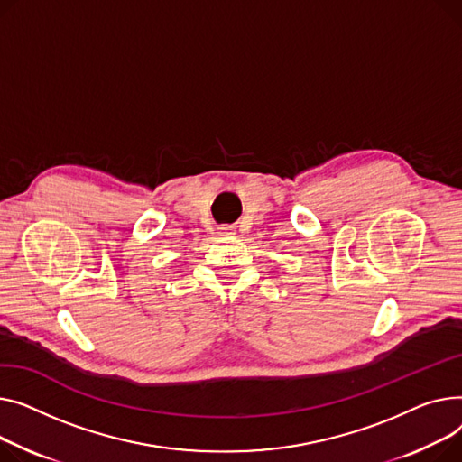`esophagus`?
<instances>
[{
	"label": "esophagus",
	"mask_w": 462,
	"mask_h": 462,
	"mask_svg": "<svg viewBox=\"0 0 462 462\" xmlns=\"http://www.w3.org/2000/svg\"><path fill=\"white\" fill-rule=\"evenodd\" d=\"M220 235L222 236H231V235H235V229L233 227H220Z\"/></svg>",
	"instance_id": "34e87169"
}]
</instances>
